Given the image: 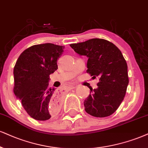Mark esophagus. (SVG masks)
<instances>
[{
  "label": "esophagus",
  "mask_w": 148,
  "mask_h": 148,
  "mask_svg": "<svg viewBox=\"0 0 148 148\" xmlns=\"http://www.w3.org/2000/svg\"><path fill=\"white\" fill-rule=\"evenodd\" d=\"M76 87H77V85H75V84H71V85L69 86V89L75 88Z\"/></svg>",
  "instance_id": "34e87169"
}]
</instances>
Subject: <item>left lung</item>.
<instances>
[{
    "mask_svg": "<svg viewBox=\"0 0 148 148\" xmlns=\"http://www.w3.org/2000/svg\"><path fill=\"white\" fill-rule=\"evenodd\" d=\"M70 46L79 56L88 58L86 72L92 78H99L97 88L89 87L90 94L84 101L86 112L96 117L111 115L123 100L129 83L127 63L121 51L99 38Z\"/></svg>",
    "mask_w": 148,
    "mask_h": 148,
    "instance_id": "8db88e82",
    "label": "left lung"
}]
</instances>
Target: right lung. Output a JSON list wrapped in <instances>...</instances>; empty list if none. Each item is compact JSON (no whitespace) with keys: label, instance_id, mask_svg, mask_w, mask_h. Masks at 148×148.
Returning a JSON list of instances; mask_svg holds the SVG:
<instances>
[{"label":"right lung","instance_id":"1","mask_svg":"<svg viewBox=\"0 0 148 148\" xmlns=\"http://www.w3.org/2000/svg\"><path fill=\"white\" fill-rule=\"evenodd\" d=\"M64 47L51 43L34 45L21 54L14 69V92L29 115L46 121L57 112L59 97L49 88V75L58 69Z\"/></svg>","mask_w":148,"mask_h":148}]
</instances>
